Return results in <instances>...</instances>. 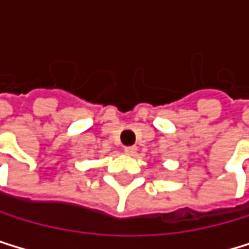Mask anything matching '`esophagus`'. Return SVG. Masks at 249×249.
<instances>
[{"label":"esophagus","mask_w":249,"mask_h":249,"mask_svg":"<svg viewBox=\"0 0 249 249\" xmlns=\"http://www.w3.org/2000/svg\"><path fill=\"white\" fill-rule=\"evenodd\" d=\"M124 152H125L127 155H134L137 152V146H125L124 148Z\"/></svg>","instance_id":"1"}]
</instances>
